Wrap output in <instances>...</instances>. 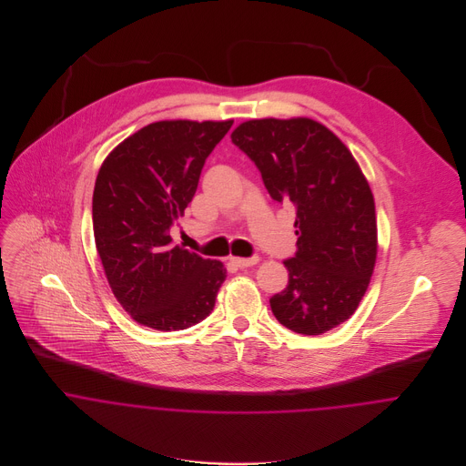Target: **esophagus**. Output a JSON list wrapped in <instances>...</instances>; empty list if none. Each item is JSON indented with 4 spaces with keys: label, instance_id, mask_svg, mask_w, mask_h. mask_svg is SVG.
Instances as JSON below:
<instances>
[{
    "label": "esophagus",
    "instance_id": "esophagus-1",
    "mask_svg": "<svg viewBox=\"0 0 466 466\" xmlns=\"http://www.w3.org/2000/svg\"><path fill=\"white\" fill-rule=\"evenodd\" d=\"M231 264L238 267V268H246V267L258 264V257H251V258H231Z\"/></svg>",
    "mask_w": 466,
    "mask_h": 466
}]
</instances>
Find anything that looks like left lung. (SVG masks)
<instances>
[{
	"mask_svg": "<svg viewBox=\"0 0 466 466\" xmlns=\"http://www.w3.org/2000/svg\"><path fill=\"white\" fill-rule=\"evenodd\" d=\"M231 141L257 165L268 196L296 208L289 285L270 298L289 330L319 335L353 316L377 260L371 188L346 145L310 118L249 120Z\"/></svg>",
	"mask_w": 466,
	"mask_h": 466,
	"instance_id": "left-lung-1",
	"label": "left lung"
}]
</instances>
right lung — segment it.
Returning <instances> with one entry per match:
<instances>
[{
    "instance_id": "1",
    "label": "right lung",
    "mask_w": 466,
    "mask_h": 466,
    "mask_svg": "<svg viewBox=\"0 0 466 466\" xmlns=\"http://www.w3.org/2000/svg\"><path fill=\"white\" fill-rule=\"evenodd\" d=\"M228 122H156L102 163L93 233L113 294L136 323L161 332L208 318L226 279L218 260L174 246L170 228L194 199L206 157Z\"/></svg>"
}]
</instances>
